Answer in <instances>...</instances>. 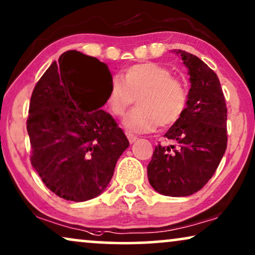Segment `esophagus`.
Returning <instances> with one entry per match:
<instances>
[{"instance_id":"obj_1","label":"esophagus","mask_w":255,"mask_h":255,"mask_svg":"<svg viewBox=\"0 0 255 255\" xmlns=\"http://www.w3.org/2000/svg\"><path fill=\"white\" fill-rule=\"evenodd\" d=\"M127 137H128V141H129L130 143H134V142L137 140V136H136V135L130 134V133H127Z\"/></svg>"}]
</instances>
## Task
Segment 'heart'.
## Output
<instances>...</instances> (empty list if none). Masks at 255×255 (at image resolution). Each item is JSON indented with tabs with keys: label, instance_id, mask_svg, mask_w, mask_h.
Returning <instances> with one entry per match:
<instances>
[{
	"label": "heart",
	"instance_id": "heart-1",
	"mask_svg": "<svg viewBox=\"0 0 255 255\" xmlns=\"http://www.w3.org/2000/svg\"><path fill=\"white\" fill-rule=\"evenodd\" d=\"M137 97V107L122 120L127 130L148 133L158 125L170 126L179 120L188 103V92L181 80L171 77L170 70L156 63H140L127 67L122 79H112L106 104L120 117Z\"/></svg>",
	"mask_w": 255,
	"mask_h": 255
}]
</instances>
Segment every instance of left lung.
I'll return each instance as SVG.
<instances>
[{
	"mask_svg": "<svg viewBox=\"0 0 255 255\" xmlns=\"http://www.w3.org/2000/svg\"><path fill=\"white\" fill-rule=\"evenodd\" d=\"M188 69L191 84L184 113L158 144L148 164V179L164 196L186 197L201 190L218 168L227 147L225 98L217 74L183 50H172Z\"/></svg>",
	"mask_w": 255,
	"mask_h": 255,
	"instance_id": "1",
	"label": "left lung"
}]
</instances>
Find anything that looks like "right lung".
<instances>
[{
    "label": "right lung",
    "instance_id": "right-lung-1",
    "mask_svg": "<svg viewBox=\"0 0 255 255\" xmlns=\"http://www.w3.org/2000/svg\"><path fill=\"white\" fill-rule=\"evenodd\" d=\"M111 81L106 64L70 50L51 64L32 92L26 122L31 164L46 188L66 201L101 195L129 147L114 119L101 110Z\"/></svg>",
    "mask_w": 255,
    "mask_h": 255
}]
</instances>
